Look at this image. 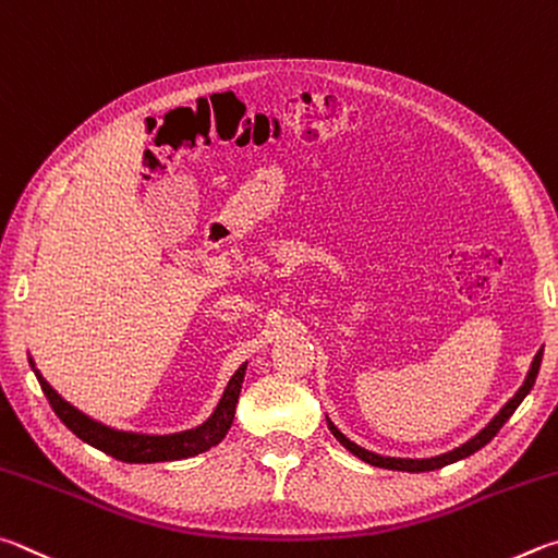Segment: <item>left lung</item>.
Segmentation results:
<instances>
[{"instance_id":"obj_1","label":"left lung","mask_w":558,"mask_h":558,"mask_svg":"<svg viewBox=\"0 0 558 558\" xmlns=\"http://www.w3.org/2000/svg\"><path fill=\"white\" fill-rule=\"evenodd\" d=\"M542 355H544V348L539 350V353L534 355L532 365H530V373H526L522 387L517 389L510 402H507V404L500 409V412H497V414L490 418V424H487L485 428H481V432H477L473 438H468L465 444H461L458 448H453V451L441 453V456H432V458H392V456H379V453H375V451H367V448H363V446H357L355 441H350V438H348L343 432H340V428H338L333 422H330V416H326V422H328L330 434H333V436L338 438V441L348 448L350 453L357 456L360 461H365V463H369V465L387 468V471H402V473L438 471V468H444V465H451V463H456V461H463V458L473 456L475 451H481L483 446H487V444L493 441V438L497 436V432H500V428L505 426L507 418H510V416L514 414V409L520 407V404L524 402V397L532 392V387H534V383H536V375H539V367H542Z\"/></svg>"}]
</instances>
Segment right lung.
I'll use <instances>...</instances> for the list:
<instances>
[{
	"label": "right lung",
	"instance_id": "1",
	"mask_svg": "<svg viewBox=\"0 0 558 558\" xmlns=\"http://www.w3.org/2000/svg\"><path fill=\"white\" fill-rule=\"evenodd\" d=\"M28 365H32L38 385H41L44 395L48 397V402H51L58 418H61V422L71 428L81 441L124 463L181 461V458H193L198 453L210 451L213 446H218L225 438V434L230 432L232 418H234V407H238L240 389L244 383V373H247V363H242L238 369H234V375L230 377L228 387H225L218 407L213 409V414L205 418L203 424L185 428V432H173V434H144V432H126V428L107 426L102 422H97V418L87 416L71 402H65V399L46 383L44 375L36 369L32 355H28Z\"/></svg>",
	"mask_w": 558,
	"mask_h": 558
}]
</instances>
